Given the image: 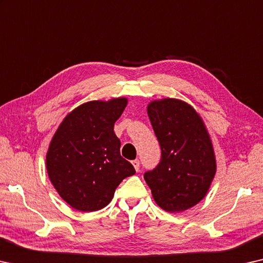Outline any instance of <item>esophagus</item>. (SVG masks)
Here are the masks:
<instances>
[{
  "label": "esophagus",
  "mask_w": 263,
  "mask_h": 263,
  "mask_svg": "<svg viewBox=\"0 0 263 263\" xmlns=\"http://www.w3.org/2000/svg\"><path fill=\"white\" fill-rule=\"evenodd\" d=\"M132 163H133V165H134L135 171L139 172V171H140V161L136 159V160H134V161H132Z\"/></svg>",
  "instance_id": "1"
}]
</instances>
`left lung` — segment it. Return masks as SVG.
Returning a JSON list of instances; mask_svg holds the SVG:
<instances>
[{"label":"left lung","mask_w":263,"mask_h":263,"mask_svg":"<svg viewBox=\"0 0 263 263\" xmlns=\"http://www.w3.org/2000/svg\"><path fill=\"white\" fill-rule=\"evenodd\" d=\"M147 110L161 160L143 177L165 212L187 211L203 199L215 175L211 137L199 114L183 101H154Z\"/></svg>","instance_id":"8db88e82"}]
</instances>
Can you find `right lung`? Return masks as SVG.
Returning <instances> with one entry per match:
<instances>
[{
    "mask_svg": "<svg viewBox=\"0 0 263 263\" xmlns=\"http://www.w3.org/2000/svg\"><path fill=\"white\" fill-rule=\"evenodd\" d=\"M127 99L81 104L60 124L47 153V171L60 196L81 212L106 207L123 179L135 174L114 133Z\"/></svg>",
    "mask_w": 263,
    "mask_h": 263,
    "instance_id": "1",
    "label": "right lung"
}]
</instances>
